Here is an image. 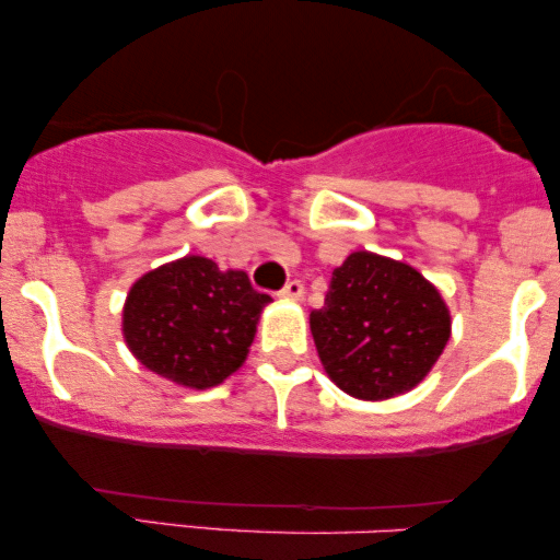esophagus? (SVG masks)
<instances>
[{
  "label": "esophagus",
  "instance_id": "obj_1",
  "mask_svg": "<svg viewBox=\"0 0 560 560\" xmlns=\"http://www.w3.org/2000/svg\"><path fill=\"white\" fill-rule=\"evenodd\" d=\"M279 298H284V300H302V298H305V287H302V281H298V279L287 281V287L281 289Z\"/></svg>",
  "mask_w": 560,
  "mask_h": 560
}]
</instances>
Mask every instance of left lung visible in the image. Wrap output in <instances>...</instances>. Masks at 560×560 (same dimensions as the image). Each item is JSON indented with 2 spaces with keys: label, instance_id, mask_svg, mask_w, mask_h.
Here are the masks:
<instances>
[{
  "label": "left lung",
  "instance_id": "obj_1",
  "mask_svg": "<svg viewBox=\"0 0 560 560\" xmlns=\"http://www.w3.org/2000/svg\"><path fill=\"white\" fill-rule=\"evenodd\" d=\"M440 289L413 266L384 255H347L334 268L311 331L324 371L358 400H389L427 378L450 339Z\"/></svg>",
  "mask_w": 560,
  "mask_h": 560
}]
</instances>
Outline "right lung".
I'll use <instances>...</instances> for the list:
<instances>
[{
    "label": "right lung",
    "instance_id": "right-lung-1",
    "mask_svg": "<svg viewBox=\"0 0 560 560\" xmlns=\"http://www.w3.org/2000/svg\"><path fill=\"white\" fill-rule=\"evenodd\" d=\"M268 302L244 271L186 255L133 281L120 329L144 369L178 387L210 389L247 361Z\"/></svg>",
    "mask_w": 560,
    "mask_h": 560
}]
</instances>
